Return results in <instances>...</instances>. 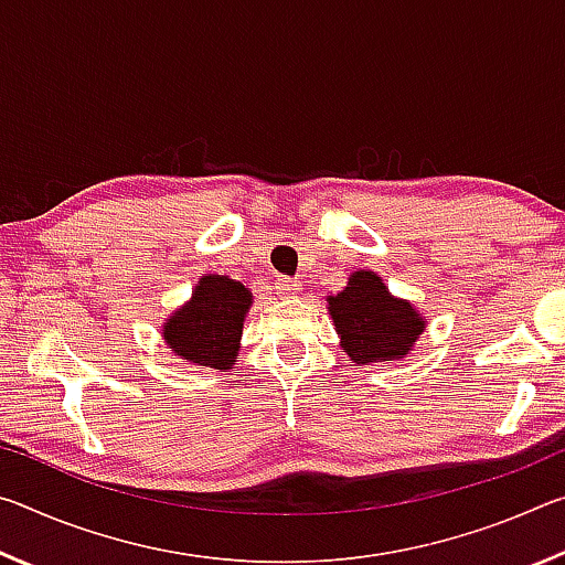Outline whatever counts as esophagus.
<instances>
[{"label": "esophagus", "mask_w": 565, "mask_h": 565, "mask_svg": "<svg viewBox=\"0 0 565 565\" xmlns=\"http://www.w3.org/2000/svg\"><path fill=\"white\" fill-rule=\"evenodd\" d=\"M299 291H301V284L296 279H279V281H276V294L286 296V299H289V296H296Z\"/></svg>", "instance_id": "esophagus-1"}]
</instances>
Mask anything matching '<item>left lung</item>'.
Listing matches in <instances>:
<instances>
[{"instance_id": "1", "label": "left lung", "mask_w": 565, "mask_h": 565, "mask_svg": "<svg viewBox=\"0 0 565 565\" xmlns=\"http://www.w3.org/2000/svg\"><path fill=\"white\" fill-rule=\"evenodd\" d=\"M327 309L351 363L404 361L426 331L424 313L371 269L353 271L339 294L327 296Z\"/></svg>"}]
</instances>
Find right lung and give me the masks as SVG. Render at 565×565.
Instances as JSON below:
<instances>
[{"mask_svg":"<svg viewBox=\"0 0 565 565\" xmlns=\"http://www.w3.org/2000/svg\"><path fill=\"white\" fill-rule=\"evenodd\" d=\"M252 303L254 296L242 281L204 274L191 299L161 323V337L171 356L191 366L232 369L242 349V331Z\"/></svg>","mask_w":565,"mask_h":565,"instance_id":"add662e5","label":"right lung"}]
</instances>
